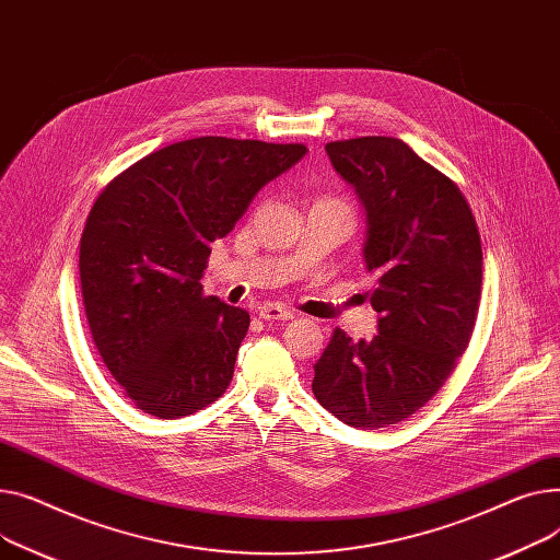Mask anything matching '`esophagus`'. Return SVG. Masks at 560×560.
<instances>
[{"mask_svg":"<svg viewBox=\"0 0 560 560\" xmlns=\"http://www.w3.org/2000/svg\"><path fill=\"white\" fill-rule=\"evenodd\" d=\"M259 316L265 318V320H289V318H293V312L282 307V305L269 303V305H261L259 307Z\"/></svg>","mask_w":560,"mask_h":560,"instance_id":"34e87169","label":"esophagus"}]
</instances>
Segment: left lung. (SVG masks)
<instances>
[{"label":"left lung","instance_id":"obj_1","mask_svg":"<svg viewBox=\"0 0 560 560\" xmlns=\"http://www.w3.org/2000/svg\"><path fill=\"white\" fill-rule=\"evenodd\" d=\"M325 151L366 208L380 335L352 341L337 327L314 364L312 390L341 422L380 430L430 402L466 352L481 295V240L462 189L402 140L369 136Z\"/></svg>","mask_w":560,"mask_h":560}]
</instances>
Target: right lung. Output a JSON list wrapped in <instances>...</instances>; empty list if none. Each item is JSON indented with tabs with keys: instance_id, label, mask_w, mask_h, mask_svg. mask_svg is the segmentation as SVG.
I'll use <instances>...</instances> for the list:
<instances>
[{
	"instance_id": "obj_1",
	"label": "right lung",
	"mask_w": 560,
	"mask_h": 560,
	"mask_svg": "<svg viewBox=\"0 0 560 560\" xmlns=\"http://www.w3.org/2000/svg\"><path fill=\"white\" fill-rule=\"evenodd\" d=\"M305 144L194 138L130 164L88 214L79 273L92 341L138 409L174 420L223 396L250 316L203 293L210 244Z\"/></svg>"
}]
</instances>
